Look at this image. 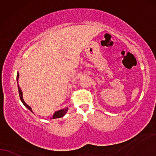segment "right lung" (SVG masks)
I'll return each instance as SVG.
<instances>
[{"mask_svg":"<svg viewBox=\"0 0 156 156\" xmlns=\"http://www.w3.org/2000/svg\"><path fill=\"white\" fill-rule=\"evenodd\" d=\"M18 77H19V74H18V73H17V81L18 80ZM18 93H19V96H20V101H22V103H23V105L26 106L27 108H28L29 111H30L31 112L32 111V109H31V108L29 106V105H28L26 104V103H25V101H23V93L21 91V89H20V88L19 87V86H18ZM68 108H65L64 109H62V110H60V111H58L55 112V113L53 114V117H52V118H62L63 117V115H65V114L67 113L68 111Z\"/></svg>","mask_w":156,"mask_h":156,"instance_id":"right-lung-1","label":"right lung"}]
</instances>
